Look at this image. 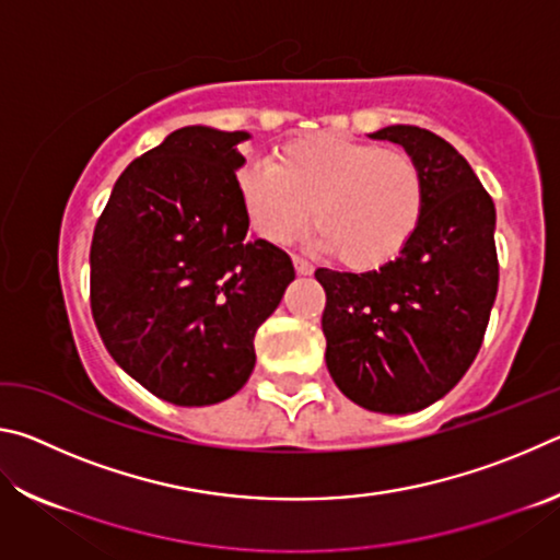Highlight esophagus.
<instances>
[{"mask_svg":"<svg viewBox=\"0 0 560 560\" xmlns=\"http://www.w3.org/2000/svg\"><path fill=\"white\" fill-rule=\"evenodd\" d=\"M293 269H296L301 277H311V273H314V264L303 257H293Z\"/></svg>","mask_w":560,"mask_h":560,"instance_id":"esophagus-1","label":"esophagus"}]
</instances>
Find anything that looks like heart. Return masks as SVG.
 <instances>
[{"label": "heart", "instance_id": "b5f03b06", "mask_svg": "<svg viewBox=\"0 0 560 560\" xmlns=\"http://www.w3.org/2000/svg\"><path fill=\"white\" fill-rule=\"evenodd\" d=\"M236 185L264 240H296L314 212L316 244L360 271L400 257L428 210V179L410 153L334 132L289 140Z\"/></svg>", "mask_w": 560, "mask_h": 560}]
</instances>
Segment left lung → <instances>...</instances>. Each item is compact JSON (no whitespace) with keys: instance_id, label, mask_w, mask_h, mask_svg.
Listing matches in <instances>:
<instances>
[{"instance_id":"1","label":"left lung","mask_w":560,"mask_h":560,"mask_svg":"<svg viewBox=\"0 0 560 560\" xmlns=\"http://www.w3.org/2000/svg\"><path fill=\"white\" fill-rule=\"evenodd\" d=\"M371 138L402 145L428 179L410 246L377 271L316 269L326 291V365L348 400L407 415L447 395L477 358L499 289L497 210L467 160L417 126Z\"/></svg>"}]
</instances>
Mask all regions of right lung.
Returning <instances> with one entry per match:
<instances>
[{"label":"right lung","instance_id":"obj_1","mask_svg":"<svg viewBox=\"0 0 560 560\" xmlns=\"http://www.w3.org/2000/svg\"><path fill=\"white\" fill-rule=\"evenodd\" d=\"M249 132L179 128L132 160L91 242V311L113 360L183 407L232 397L254 371V336L296 277L254 240L236 185Z\"/></svg>","mask_w":560,"mask_h":560}]
</instances>
